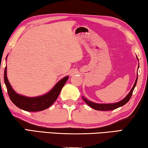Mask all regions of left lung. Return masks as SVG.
I'll use <instances>...</instances> for the list:
<instances>
[{
  "instance_id": "obj_1",
  "label": "left lung",
  "mask_w": 148,
  "mask_h": 148,
  "mask_svg": "<svg viewBox=\"0 0 148 148\" xmlns=\"http://www.w3.org/2000/svg\"><path fill=\"white\" fill-rule=\"evenodd\" d=\"M137 79H138V77H136V81H135V83L134 84L133 87H132V89L131 90L129 93L127 95V96L125 97L124 99H123L122 101H121L119 102H117V103L115 104H97V103H94L92 102H90L89 101H87L86 99H85L84 97H82L83 98L84 101L86 102V103L89 105L90 107H91L92 108H93L96 110H101V111H108V110H113L117 108L121 107L122 106H123L126 103L129 102V101L131 99V97L132 95V92H133V90L134 89L135 86L136 85V82H137Z\"/></svg>"
}]
</instances>
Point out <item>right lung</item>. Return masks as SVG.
Listing matches in <instances>:
<instances>
[{"label": "right lung", "instance_id": "add662e5", "mask_svg": "<svg viewBox=\"0 0 148 148\" xmlns=\"http://www.w3.org/2000/svg\"><path fill=\"white\" fill-rule=\"evenodd\" d=\"M69 76L64 77L57 83L48 93L38 97H26L15 92L10 84L6 76V66L4 69V79L8 96L12 102L19 108L28 112H38L48 108L54 103L58 97L62 87L66 83Z\"/></svg>", "mask_w": 148, "mask_h": 148}]
</instances>
